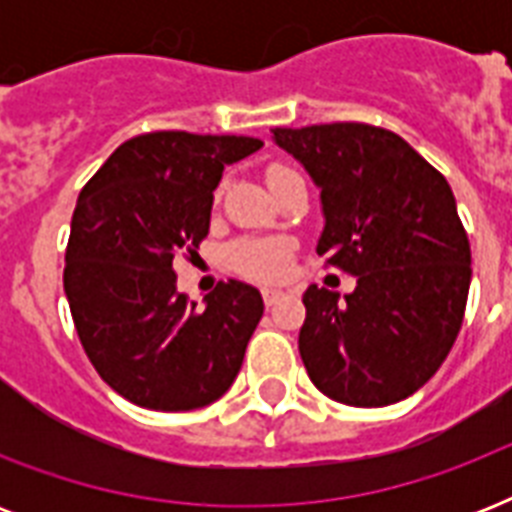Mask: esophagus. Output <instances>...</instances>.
<instances>
[{
    "label": "esophagus",
    "instance_id": "34e87169",
    "mask_svg": "<svg viewBox=\"0 0 512 512\" xmlns=\"http://www.w3.org/2000/svg\"><path fill=\"white\" fill-rule=\"evenodd\" d=\"M263 300L265 305L271 308V305H276L279 300H284V292H281V289H263Z\"/></svg>",
    "mask_w": 512,
    "mask_h": 512
}]
</instances>
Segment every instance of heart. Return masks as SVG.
Masks as SVG:
<instances>
[{"instance_id": "heart-1", "label": "heart", "mask_w": 512, "mask_h": 512, "mask_svg": "<svg viewBox=\"0 0 512 512\" xmlns=\"http://www.w3.org/2000/svg\"><path fill=\"white\" fill-rule=\"evenodd\" d=\"M284 172V167H271L268 177ZM231 265L241 276L257 281H279L289 273L292 249L279 239H247L231 247Z\"/></svg>"}]
</instances>
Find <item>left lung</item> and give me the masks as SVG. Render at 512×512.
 I'll return each mask as SVG.
<instances>
[{
	"instance_id": "8db88e82",
	"label": "left lung",
	"mask_w": 512,
	"mask_h": 512,
	"mask_svg": "<svg viewBox=\"0 0 512 512\" xmlns=\"http://www.w3.org/2000/svg\"><path fill=\"white\" fill-rule=\"evenodd\" d=\"M276 146L321 191L316 252L356 276L340 295L305 289L300 356L324 396L404 401L436 374L462 327L470 244L446 177L396 132L358 122L276 127Z\"/></svg>"
}]
</instances>
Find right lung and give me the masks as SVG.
<instances>
[{
  "label": "right lung",
  "instance_id": "1",
  "mask_svg": "<svg viewBox=\"0 0 512 512\" xmlns=\"http://www.w3.org/2000/svg\"><path fill=\"white\" fill-rule=\"evenodd\" d=\"M260 148L244 135L148 132L116 148L79 193L63 289L84 353L132 404L191 412L236 380L263 297L231 279L199 308L177 292L172 260L209 233L225 167Z\"/></svg>",
  "mask_w": 512,
  "mask_h": 512
}]
</instances>
